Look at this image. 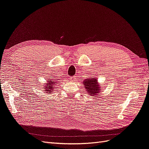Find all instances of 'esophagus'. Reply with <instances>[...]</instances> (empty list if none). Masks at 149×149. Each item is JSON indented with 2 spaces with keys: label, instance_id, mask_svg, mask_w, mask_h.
I'll return each mask as SVG.
<instances>
[{
  "label": "esophagus",
  "instance_id": "obj_1",
  "mask_svg": "<svg viewBox=\"0 0 149 149\" xmlns=\"http://www.w3.org/2000/svg\"><path fill=\"white\" fill-rule=\"evenodd\" d=\"M69 79L70 80H72V81H75V77H70V78H69Z\"/></svg>",
  "mask_w": 149,
  "mask_h": 149
}]
</instances>
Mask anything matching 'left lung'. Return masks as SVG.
Masks as SVG:
<instances>
[{
    "label": "left lung",
    "instance_id": "1",
    "mask_svg": "<svg viewBox=\"0 0 149 149\" xmlns=\"http://www.w3.org/2000/svg\"><path fill=\"white\" fill-rule=\"evenodd\" d=\"M83 81L84 87H85L89 95L94 97H96L98 96L102 88L96 78H93L92 77V78H88Z\"/></svg>",
    "mask_w": 149,
    "mask_h": 149
}]
</instances>
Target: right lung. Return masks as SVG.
Segmentation results:
<instances>
[{"mask_svg":"<svg viewBox=\"0 0 149 149\" xmlns=\"http://www.w3.org/2000/svg\"><path fill=\"white\" fill-rule=\"evenodd\" d=\"M56 80H58V79H52L51 80L50 79V80H47V81L46 83H45L44 85V89L45 91V93H48V94H51L52 93V92H54L55 89H56V88L55 85H56L57 83H58L59 81H58ZM56 84H55V83Z\"/></svg>","mask_w":149,"mask_h":149,"instance_id":"1","label":"right lung"}]
</instances>
